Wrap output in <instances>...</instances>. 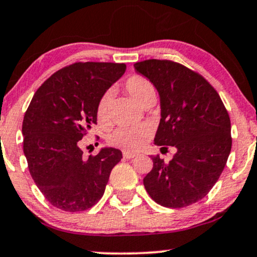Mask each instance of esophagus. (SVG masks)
I'll list each match as a JSON object with an SVG mask.
<instances>
[{
  "mask_svg": "<svg viewBox=\"0 0 257 257\" xmlns=\"http://www.w3.org/2000/svg\"><path fill=\"white\" fill-rule=\"evenodd\" d=\"M123 157L126 158V159H132V158L137 157V153L129 152V151H124V152H123Z\"/></svg>",
  "mask_w": 257,
  "mask_h": 257,
  "instance_id": "1",
  "label": "esophagus"
}]
</instances>
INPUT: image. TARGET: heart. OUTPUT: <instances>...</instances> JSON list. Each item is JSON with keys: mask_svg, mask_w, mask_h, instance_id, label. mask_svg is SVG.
I'll list each match as a JSON object with an SVG mask.
<instances>
[{"mask_svg": "<svg viewBox=\"0 0 257 257\" xmlns=\"http://www.w3.org/2000/svg\"><path fill=\"white\" fill-rule=\"evenodd\" d=\"M125 90L134 98L139 104L143 105L146 100L156 95V90L150 79L141 75H133L126 78L124 83ZM112 93L105 91L100 96L96 105V118L101 125L110 122ZM152 135V128L149 124H140L134 126H118L111 132L107 137L108 145L125 151H139L146 145Z\"/></svg>", "mask_w": 257, "mask_h": 257, "instance_id": "b5f03b06", "label": "heart"}]
</instances>
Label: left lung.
I'll use <instances>...</instances> for the list:
<instances>
[{
    "instance_id": "obj_1",
    "label": "left lung",
    "mask_w": 257,
    "mask_h": 257,
    "mask_svg": "<svg viewBox=\"0 0 257 257\" xmlns=\"http://www.w3.org/2000/svg\"><path fill=\"white\" fill-rule=\"evenodd\" d=\"M134 67L161 98L155 144L178 150L168 163L153 156L144 186L159 205L185 208L204 198L226 166L232 147L228 112L213 85L185 65L149 59Z\"/></svg>"
}]
</instances>
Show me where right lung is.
I'll list each match as a JSON object with an SVG mask.
<instances>
[{
	"label": "right lung",
	"instance_id": "add662e5",
	"mask_svg": "<svg viewBox=\"0 0 257 257\" xmlns=\"http://www.w3.org/2000/svg\"><path fill=\"white\" fill-rule=\"evenodd\" d=\"M125 69L78 61L53 73L35 93L23 120V149L35 184L55 208L83 211L104 194L122 152L110 147L85 158L81 140L96 124L100 96Z\"/></svg>",
	"mask_w": 257,
	"mask_h": 257
}]
</instances>
